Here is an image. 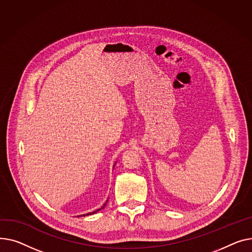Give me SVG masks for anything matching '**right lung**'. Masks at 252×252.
<instances>
[{
  "label": "right lung",
  "mask_w": 252,
  "mask_h": 252,
  "mask_svg": "<svg viewBox=\"0 0 252 252\" xmlns=\"http://www.w3.org/2000/svg\"><path fill=\"white\" fill-rule=\"evenodd\" d=\"M108 201V200H107ZM106 204H107V202L105 203V204H103L102 206H101V208L100 209H98V210H96V211H94V212H93V213H88V214H86V215H83V217H85V216H88V215H94V214H95V213H97L98 211H100V210H102L103 208H105V206H106Z\"/></svg>",
  "instance_id": "obj_1"
}]
</instances>
